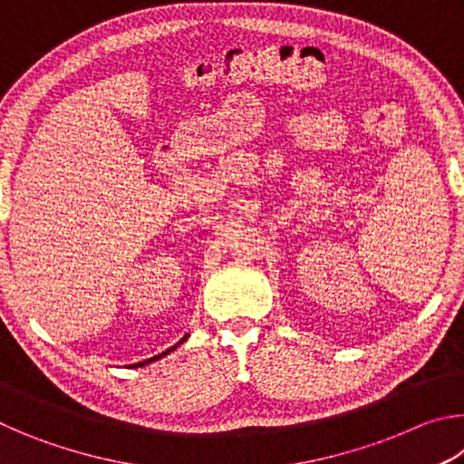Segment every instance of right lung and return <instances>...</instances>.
<instances>
[{"mask_svg": "<svg viewBox=\"0 0 464 464\" xmlns=\"http://www.w3.org/2000/svg\"><path fill=\"white\" fill-rule=\"evenodd\" d=\"M186 337H188V334H186V335L182 337V340H179V342H178L176 345H171V348H169V350H166V352H161V354H157V356H153V358H149V360H143V362H137L135 366H145V364H151V362H155V360H160V358H163V356H168L171 350H176V348H178V345H179V343H182V342L186 340Z\"/></svg>", "mask_w": 464, "mask_h": 464, "instance_id": "1", "label": "right lung"}]
</instances>
